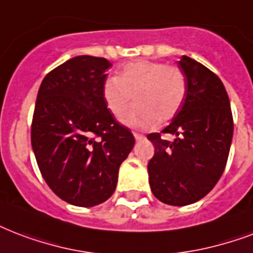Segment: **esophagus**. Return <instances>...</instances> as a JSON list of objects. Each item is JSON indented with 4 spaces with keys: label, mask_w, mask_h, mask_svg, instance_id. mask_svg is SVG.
I'll return each instance as SVG.
<instances>
[{
    "label": "esophagus",
    "mask_w": 253,
    "mask_h": 253,
    "mask_svg": "<svg viewBox=\"0 0 253 253\" xmlns=\"http://www.w3.org/2000/svg\"><path fill=\"white\" fill-rule=\"evenodd\" d=\"M134 138H135V140H138V142H139V140H143L146 136H144L143 134H138V132H134Z\"/></svg>",
    "instance_id": "esophagus-1"
}]
</instances>
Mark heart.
Instances as JSON below:
<instances>
[{
  "instance_id": "obj_1",
  "label": "heart",
  "mask_w": 253,
  "mask_h": 253,
  "mask_svg": "<svg viewBox=\"0 0 253 253\" xmlns=\"http://www.w3.org/2000/svg\"><path fill=\"white\" fill-rule=\"evenodd\" d=\"M186 78L176 66L136 61L121 69L117 78L102 86V96L110 113L119 115L134 96L135 103L121 115V122L135 130H150L179 113L186 98Z\"/></svg>"
}]
</instances>
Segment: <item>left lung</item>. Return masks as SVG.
<instances>
[{
    "label": "left lung",
    "instance_id": "obj_1",
    "mask_svg": "<svg viewBox=\"0 0 253 253\" xmlns=\"http://www.w3.org/2000/svg\"><path fill=\"white\" fill-rule=\"evenodd\" d=\"M186 78L182 109L162 132L173 142L148 134L155 154L148 162L154 196L169 206H188L215 187L224 171L234 135V121L224 84L216 74L192 58L178 62Z\"/></svg>",
    "mask_w": 253,
    "mask_h": 253
}]
</instances>
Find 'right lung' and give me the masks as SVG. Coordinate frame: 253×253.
<instances>
[{"instance_id":"obj_1","label":"right lung","mask_w":253,"mask_h":253,"mask_svg":"<svg viewBox=\"0 0 253 253\" xmlns=\"http://www.w3.org/2000/svg\"><path fill=\"white\" fill-rule=\"evenodd\" d=\"M110 66L105 58H71L46 75L37 95V163L54 194L78 207H94L113 195L119 167L135 143L102 96Z\"/></svg>"}]
</instances>
